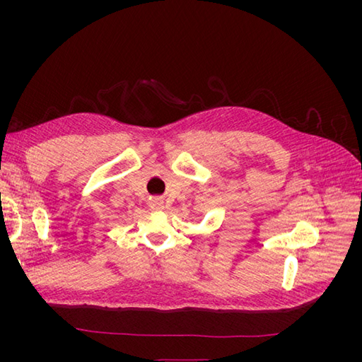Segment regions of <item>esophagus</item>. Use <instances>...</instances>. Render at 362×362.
<instances>
[{
	"instance_id": "obj_1",
	"label": "esophagus",
	"mask_w": 362,
	"mask_h": 362,
	"mask_svg": "<svg viewBox=\"0 0 362 362\" xmlns=\"http://www.w3.org/2000/svg\"><path fill=\"white\" fill-rule=\"evenodd\" d=\"M151 208H161L163 206V199L158 198V196H154V198L149 199Z\"/></svg>"
}]
</instances>
